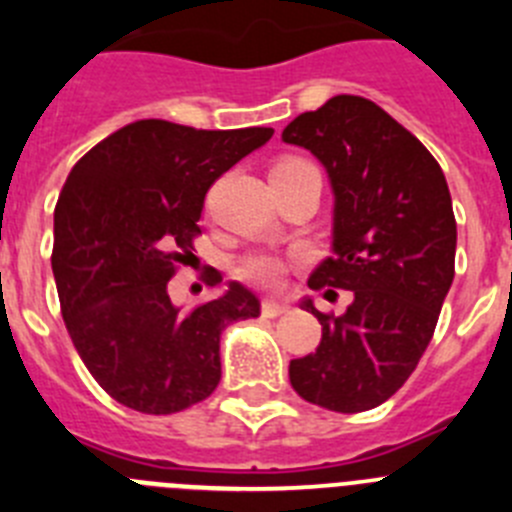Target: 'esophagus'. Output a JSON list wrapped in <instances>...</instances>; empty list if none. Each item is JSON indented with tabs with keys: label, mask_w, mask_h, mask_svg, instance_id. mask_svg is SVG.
<instances>
[{
	"label": "esophagus",
	"mask_w": 512,
	"mask_h": 512,
	"mask_svg": "<svg viewBox=\"0 0 512 512\" xmlns=\"http://www.w3.org/2000/svg\"><path fill=\"white\" fill-rule=\"evenodd\" d=\"M261 312H264V318H279V315L289 312V307L284 305V302H277V300H264Z\"/></svg>",
	"instance_id": "esophagus-1"
}]
</instances>
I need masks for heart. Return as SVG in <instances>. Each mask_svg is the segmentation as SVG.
I'll use <instances>...</instances> for the list:
<instances>
[{"label": "heart", "instance_id": "heart-1", "mask_svg": "<svg viewBox=\"0 0 512 512\" xmlns=\"http://www.w3.org/2000/svg\"><path fill=\"white\" fill-rule=\"evenodd\" d=\"M302 164H305V161H300V158H282L274 169H289V166H302ZM238 271H241V277L248 279V282L261 284V287H274V284L282 282L287 264H284V259L282 256H277V253L261 251V253H251Z\"/></svg>", "mask_w": 512, "mask_h": 512}]
</instances>
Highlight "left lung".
Returning <instances> with one entry per match:
<instances>
[{"instance_id":"obj_1","label":"left lung","mask_w":512,"mask_h":512,"mask_svg":"<svg viewBox=\"0 0 512 512\" xmlns=\"http://www.w3.org/2000/svg\"><path fill=\"white\" fill-rule=\"evenodd\" d=\"M325 166L333 187V256L310 289H348L343 315L302 307L323 325L315 354L289 361L302 400L361 413L415 372L454 282L456 220L446 176L428 148L372 99L338 94L282 133Z\"/></svg>"}]
</instances>
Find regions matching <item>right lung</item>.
Wrapping results in <instances>:
<instances>
[{"mask_svg": "<svg viewBox=\"0 0 512 512\" xmlns=\"http://www.w3.org/2000/svg\"><path fill=\"white\" fill-rule=\"evenodd\" d=\"M271 128L194 130L130 122L76 161L53 212V277L71 341L112 400L171 415L220 382V333L259 318V297L230 282L184 312L169 279L192 259L207 189ZM210 287L223 282L217 271Z\"/></svg>", "mask_w": 512, "mask_h": 512, "instance_id": "add662e5", "label": "right lung"}]
</instances>
